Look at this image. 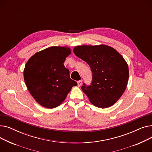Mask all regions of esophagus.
<instances>
[{"label":"esophagus","instance_id":"obj_1","mask_svg":"<svg viewBox=\"0 0 152 152\" xmlns=\"http://www.w3.org/2000/svg\"><path fill=\"white\" fill-rule=\"evenodd\" d=\"M77 83V86H78L79 87H80V86L82 85V84H83V80L78 81Z\"/></svg>","mask_w":152,"mask_h":152}]
</instances>
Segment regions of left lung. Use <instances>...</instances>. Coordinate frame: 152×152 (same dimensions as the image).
Returning a JSON list of instances; mask_svg holds the SVG:
<instances>
[{
	"mask_svg": "<svg viewBox=\"0 0 152 152\" xmlns=\"http://www.w3.org/2000/svg\"><path fill=\"white\" fill-rule=\"evenodd\" d=\"M73 52L92 72L91 84L81 87L90 102L102 108L114 105L126 90L129 79L128 65L122 55L106 45L76 46Z\"/></svg>",
	"mask_w": 152,
	"mask_h": 152,
	"instance_id": "obj_1",
	"label": "left lung"
}]
</instances>
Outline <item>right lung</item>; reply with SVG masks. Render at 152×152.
I'll return each instance as SVG.
<instances>
[{"mask_svg": "<svg viewBox=\"0 0 152 152\" xmlns=\"http://www.w3.org/2000/svg\"><path fill=\"white\" fill-rule=\"evenodd\" d=\"M71 53L66 47H50L36 53L27 61L23 75L27 88L44 107L53 108L65 100L77 83L63 65Z\"/></svg>", "mask_w": 152, "mask_h": 152, "instance_id": "add662e5", "label": "right lung"}]
</instances>
